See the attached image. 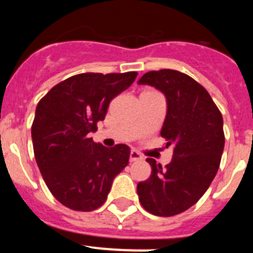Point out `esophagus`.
Listing matches in <instances>:
<instances>
[{"instance_id":"1","label":"esophagus","mask_w":253,"mask_h":253,"mask_svg":"<svg viewBox=\"0 0 253 253\" xmlns=\"http://www.w3.org/2000/svg\"><path fill=\"white\" fill-rule=\"evenodd\" d=\"M142 154L138 153L137 151H131L130 152V162H135V161L142 160Z\"/></svg>"}]
</instances>
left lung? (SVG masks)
Listing matches in <instances>:
<instances>
[{
    "label": "left lung",
    "instance_id": "1",
    "mask_svg": "<svg viewBox=\"0 0 253 253\" xmlns=\"http://www.w3.org/2000/svg\"><path fill=\"white\" fill-rule=\"evenodd\" d=\"M138 84L154 87L166 97L161 135L169 140L166 147L173 146L165 169L147 160L152 173L138 184L139 202L153 215H176L204 195L218 172L224 149L222 114L202 84L178 71H151Z\"/></svg>",
    "mask_w": 253,
    "mask_h": 253
}]
</instances>
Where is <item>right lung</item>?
<instances>
[{
  "label": "right lung",
  "instance_id": "add662e5",
  "mask_svg": "<svg viewBox=\"0 0 253 253\" xmlns=\"http://www.w3.org/2000/svg\"><path fill=\"white\" fill-rule=\"evenodd\" d=\"M137 72L81 73L55 84L35 110L31 138L40 173L60 204L77 211L101 207L116 176L128 166L130 148H106L90 138L111 100Z\"/></svg>",
  "mask_w": 253,
  "mask_h": 253
}]
</instances>
